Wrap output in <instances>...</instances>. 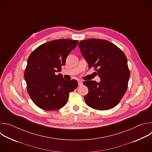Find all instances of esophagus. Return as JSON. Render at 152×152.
I'll return each instance as SVG.
<instances>
[{"mask_svg":"<svg viewBox=\"0 0 152 152\" xmlns=\"http://www.w3.org/2000/svg\"><path fill=\"white\" fill-rule=\"evenodd\" d=\"M82 84H83V83H82V81H80V80H79V81H78V85H79V86L82 85Z\"/></svg>","mask_w":152,"mask_h":152,"instance_id":"1","label":"esophagus"}]
</instances>
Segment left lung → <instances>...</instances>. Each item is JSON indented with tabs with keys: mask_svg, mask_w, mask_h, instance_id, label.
<instances>
[{
	"mask_svg": "<svg viewBox=\"0 0 152 152\" xmlns=\"http://www.w3.org/2000/svg\"><path fill=\"white\" fill-rule=\"evenodd\" d=\"M88 67L97 68L100 82H83L88 88L85 97L88 106L98 110L115 107L124 95L130 76L127 59L123 51L113 43L104 39H88L78 45Z\"/></svg>",
	"mask_w": 152,
	"mask_h": 152,
	"instance_id": "8db88e82",
	"label": "left lung"
}]
</instances>
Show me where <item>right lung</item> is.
<instances>
[{
    "mask_svg": "<svg viewBox=\"0 0 152 152\" xmlns=\"http://www.w3.org/2000/svg\"><path fill=\"white\" fill-rule=\"evenodd\" d=\"M78 42L68 39L50 41L38 47L29 56L24 77L31 99L41 109H60L66 104L69 93L77 87V80H66L56 73L61 71Z\"/></svg>",
    "mask_w": 152,
    "mask_h": 152,
    "instance_id": "add662e5",
    "label": "right lung"
}]
</instances>
